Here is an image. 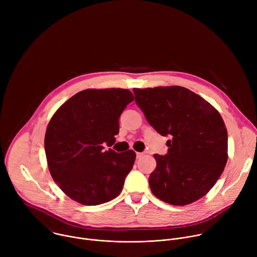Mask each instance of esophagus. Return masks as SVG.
Returning <instances> with one entry per match:
<instances>
[{"instance_id": "1", "label": "esophagus", "mask_w": 257, "mask_h": 257, "mask_svg": "<svg viewBox=\"0 0 257 257\" xmlns=\"http://www.w3.org/2000/svg\"><path fill=\"white\" fill-rule=\"evenodd\" d=\"M142 156H143V154H142V153H136V158H137V159L141 158Z\"/></svg>"}]
</instances>
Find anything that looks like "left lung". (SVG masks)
<instances>
[{
    "instance_id": "1",
    "label": "left lung",
    "mask_w": 257,
    "mask_h": 257,
    "mask_svg": "<svg viewBox=\"0 0 257 257\" xmlns=\"http://www.w3.org/2000/svg\"><path fill=\"white\" fill-rule=\"evenodd\" d=\"M135 102L167 141L168 153L154 155L152 192L173 205L203 197L221 177L228 160V132L216 109L181 86L134 88Z\"/></svg>"
}]
</instances>
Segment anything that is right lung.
Instances as JSON below:
<instances>
[{
  "instance_id": "add662e5",
  "label": "right lung",
  "mask_w": 257,
  "mask_h": 257,
  "mask_svg": "<svg viewBox=\"0 0 257 257\" xmlns=\"http://www.w3.org/2000/svg\"><path fill=\"white\" fill-rule=\"evenodd\" d=\"M134 100L128 89H86L70 97L51 119L45 137L50 173L62 191L84 205L116 198L136 155L104 151L119 133V118Z\"/></svg>"
}]
</instances>
